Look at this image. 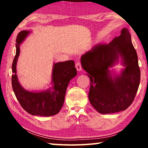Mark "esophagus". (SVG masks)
<instances>
[{"instance_id": "obj_1", "label": "esophagus", "mask_w": 148, "mask_h": 148, "mask_svg": "<svg viewBox=\"0 0 148 148\" xmlns=\"http://www.w3.org/2000/svg\"><path fill=\"white\" fill-rule=\"evenodd\" d=\"M75 66H76V68L77 69V71H82V64H81V62H80V61H77L76 62V64H75Z\"/></svg>"}]
</instances>
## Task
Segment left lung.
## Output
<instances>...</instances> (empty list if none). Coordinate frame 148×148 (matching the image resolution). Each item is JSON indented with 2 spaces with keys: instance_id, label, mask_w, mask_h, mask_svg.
<instances>
[{
  "instance_id": "8db88e82",
  "label": "left lung",
  "mask_w": 148,
  "mask_h": 148,
  "mask_svg": "<svg viewBox=\"0 0 148 148\" xmlns=\"http://www.w3.org/2000/svg\"><path fill=\"white\" fill-rule=\"evenodd\" d=\"M121 56L125 69L112 79L109 69ZM83 69L90 79L89 101L101 114L123 111L132 103L138 89L140 71L138 56L129 30L109 44H98L81 58Z\"/></svg>"
}]
</instances>
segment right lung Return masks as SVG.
I'll use <instances>...</instances> for the list:
<instances>
[{
    "instance_id": "add662e5",
    "label": "right lung",
    "mask_w": 148,
    "mask_h": 148,
    "mask_svg": "<svg viewBox=\"0 0 148 148\" xmlns=\"http://www.w3.org/2000/svg\"><path fill=\"white\" fill-rule=\"evenodd\" d=\"M29 31H22L16 38V53L12 63V85L17 99L21 107L34 116H51L59 113L63 105L67 86L71 79L76 76L77 71L73 61L54 64L52 82L53 91L34 92L25 90L19 84L16 74V63L19 55V44L29 34Z\"/></svg>"
}]
</instances>
